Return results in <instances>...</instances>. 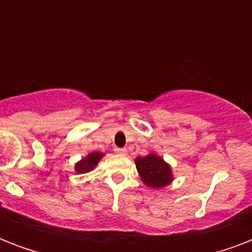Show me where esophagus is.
I'll list each match as a JSON object with an SVG mask.
<instances>
[{"label": "esophagus", "instance_id": "obj_1", "mask_svg": "<svg viewBox=\"0 0 252 252\" xmlns=\"http://www.w3.org/2000/svg\"><path fill=\"white\" fill-rule=\"evenodd\" d=\"M115 153L119 154V156H126V149H122V148H115Z\"/></svg>", "mask_w": 252, "mask_h": 252}]
</instances>
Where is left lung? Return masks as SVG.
<instances>
[{
  "mask_svg": "<svg viewBox=\"0 0 252 252\" xmlns=\"http://www.w3.org/2000/svg\"><path fill=\"white\" fill-rule=\"evenodd\" d=\"M140 179L142 183L152 188H163L172 183L174 174L170 163L157 153H149L145 157H137L134 159Z\"/></svg>",
  "mask_w": 252,
  "mask_h": 252,
  "instance_id": "left-lung-1",
  "label": "left lung"
}]
</instances>
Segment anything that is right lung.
I'll use <instances>...</instances> for the list:
<instances>
[{"label": "right lung", "instance_id": "add662e5", "mask_svg": "<svg viewBox=\"0 0 252 252\" xmlns=\"http://www.w3.org/2000/svg\"><path fill=\"white\" fill-rule=\"evenodd\" d=\"M103 157H104V153H99V152L89 153L74 165V171L77 174H86V172L94 170Z\"/></svg>", "mask_w": 252, "mask_h": 252}]
</instances>
